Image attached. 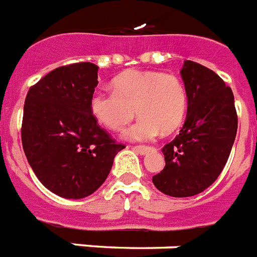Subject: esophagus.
<instances>
[{
  "mask_svg": "<svg viewBox=\"0 0 257 257\" xmlns=\"http://www.w3.org/2000/svg\"><path fill=\"white\" fill-rule=\"evenodd\" d=\"M153 147H150V146H135L134 151L135 153L141 154V155H146L150 151H153Z\"/></svg>",
  "mask_w": 257,
  "mask_h": 257,
  "instance_id": "obj_1",
  "label": "esophagus"
}]
</instances>
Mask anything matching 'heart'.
I'll return each mask as SVG.
<instances>
[{
    "label": "heart",
    "instance_id": "1",
    "mask_svg": "<svg viewBox=\"0 0 257 257\" xmlns=\"http://www.w3.org/2000/svg\"><path fill=\"white\" fill-rule=\"evenodd\" d=\"M114 91H95L90 98L94 118L111 131H126L131 141H150L159 133L168 135L183 123L188 107L184 83L174 74L130 70L112 81Z\"/></svg>",
    "mask_w": 257,
    "mask_h": 257
}]
</instances>
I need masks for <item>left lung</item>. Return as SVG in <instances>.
Here are the masks:
<instances>
[{
  "label": "left lung",
  "mask_w": 257,
  "mask_h": 257,
  "mask_svg": "<svg viewBox=\"0 0 257 257\" xmlns=\"http://www.w3.org/2000/svg\"><path fill=\"white\" fill-rule=\"evenodd\" d=\"M180 74L188 95L186 122L179 135L163 147L166 166L153 176L158 190L174 198L200 194L217 179L237 131L231 87L192 61L184 62Z\"/></svg>",
  "instance_id": "8db88e82"
}]
</instances>
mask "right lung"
Returning <instances> with one entry per match:
<instances>
[{"mask_svg": "<svg viewBox=\"0 0 257 257\" xmlns=\"http://www.w3.org/2000/svg\"><path fill=\"white\" fill-rule=\"evenodd\" d=\"M96 85V65L73 63L46 74L29 89L25 99V155L41 183L62 198L93 194L124 149L91 114L90 98Z\"/></svg>", "mask_w": 257, "mask_h": 257, "instance_id": "add662e5", "label": "right lung"}]
</instances>
